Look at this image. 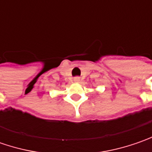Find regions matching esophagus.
I'll return each instance as SVG.
<instances>
[{"label": "esophagus", "instance_id": "esophagus-1", "mask_svg": "<svg viewBox=\"0 0 152 152\" xmlns=\"http://www.w3.org/2000/svg\"><path fill=\"white\" fill-rule=\"evenodd\" d=\"M73 81H74L75 83H79L80 78H79V77H74V78H73Z\"/></svg>", "mask_w": 152, "mask_h": 152}]
</instances>
